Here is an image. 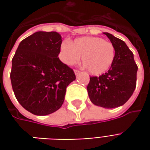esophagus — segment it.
<instances>
[{"mask_svg":"<svg viewBox=\"0 0 150 150\" xmlns=\"http://www.w3.org/2000/svg\"><path fill=\"white\" fill-rule=\"evenodd\" d=\"M74 72H75V75H78L80 73V71H78V70H75V71H74Z\"/></svg>","mask_w":150,"mask_h":150,"instance_id":"1","label":"esophagus"}]
</instances>
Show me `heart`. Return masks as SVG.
<instances>
[{"mask_svg": "<svg viewBox=\"0 0 150 150\" xmlns=\"http://www.w3.org/2000/svg\"><path fill=\"white\" fill-rule=\"evenodd\" d=\"M83 64L90 74L100 75L109 70L115 59V48L111 42L98 37L79 38L72 42H62L59 58L63 63L72 66Z\"/></svg>", "mask_w": 150, "mask_h": 150, "instance_id": "obj_1", "label": "heart"}]
</instances>
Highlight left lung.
Segmentation results:
<instances>
[{"instance_id":"obj_1","label":"left lung","mask_w":150,"mask_h":150,"mask_svg":"<svg viewBox=\"0 0 150 150\" xmlns=\"http://www.w3.org/2000/svg\"><path fill=\"white\" fill-rule=\"evenodd\" d=\"M115 48V59L110 69L99 77H90L88 92L96 106L113 108L122 106L136 88L137 66L125 42L109 33H104Z\"/></svg>"}]
</instances>
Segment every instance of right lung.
Masks as SVG:
<instances>
[{
	"instance_id": "add662e5",
	"label": "right lung",
	"mask_w": 150,
	"mask_h": 150,
	"mask_svg": "<svg viewBox=\"0 0 150 150\" xmlns=\"http://www.w3.org/2000/svg\"><path fill=\"white\" fill-rule=\"evenodd\" d=\"M62 36L38 31L22 40L12 60V88L22 107L37 116L59 109L75 73L60 61Z\"/></svg>"
}]
</instances>
